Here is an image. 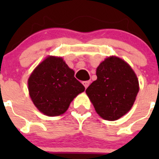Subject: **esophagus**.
<instances>
[{"label":"esophagus","mask_w":159,"mask_h":159,"mask_svg":"<svg viewBox=\"0 0 159 159\" xmlns=\"http://www.w3.org/2000/svg\"><path fill=\"white\" fill-rule=\"evenodd\" d=\"M90 83H91V81L90 80L84 81V82H83V84H84V86L85 87V88H88V87L90 85Z\"/></svg>","instance_id":"1"}]
</instances>
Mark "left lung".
<instances>
[{
    "mask_svg": "<svg viewBox=\"0 0 159 159\" xmlns=\"http://www.w3.org/2000/svg\"><path fill=\"white\" fill-rule=\"evenodd\" d=\"M97 80L86 90L96 112L106 120H117L130 111L139 92V80L130 66L111 57L96 70Z\"/></svg>",
    "mask_w": 159,
    "mask_h": 159,
    "instance_id": "8db88e82",
    "label": "left lung"
}]
</instances>
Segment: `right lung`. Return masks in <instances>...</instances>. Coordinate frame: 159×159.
<instances>
[{
	"label": "right lung",
	"mask_w": 159,
	"mask_h": 159,
	"mask_svg": "<svg viewBox=\"0 0 159 159\" xmlns=\"http://www.w3.org/2000/svg\"><path fill=\"white\" fill-rule=\"evenodd\" d=\"M75 72L60 57H47L31 74L28 81L31 99L46 116L64 114L73 99L85 90Z\"/></svg>",
	"instance_id": "right-lung-1"
}]
</instances>
